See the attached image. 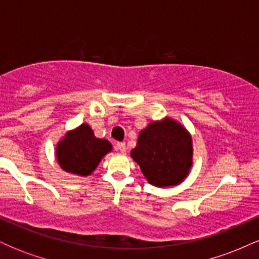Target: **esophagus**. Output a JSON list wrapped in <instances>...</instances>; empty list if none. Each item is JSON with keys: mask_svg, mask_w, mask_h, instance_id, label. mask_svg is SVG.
I'll return each mask as SVG.
<instances>
[{"mask_svg": "<svg viewBox=\"0 0 259 259\" xmlns=\"http://www.w3.org/2000/svg\"><path fill=\"white\" fill-rule=\"evenodd\" d=\"M117 150L119 151L120 153H125L126 152V145H125V142H118L117 144Z\"/></svg>", "mask_w": 259, "mask_h": 259, "instance_id": "esophagus-1", "label": "esophagus"}]
</instances>
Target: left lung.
Wrapping results in <instances>:
<instances>
[{"mask_svg":"<svg viewBox=\"0 0 259 259\" xmlns=\"http://www.w3.org/2000/svg\"><path fill=\"white\" fill-rule=\"evenodd\" d=\"M132 157L154 186L180 184L192 165L191 136L181 124L165 118L152 121L139 135Z\"/></svg>","mask_w":259,"mask_h":259,"instance_id":"8db88e82","label":"left lung"}]
</instances>
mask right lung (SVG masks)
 I'll return each instance as SVG.
<instances>
[{
    "instance_id": "1",
    "label": "right lung",
    "mask_w": 259,
    "mask_h": 259,
    "mask_svg": "<svg viewBox=\"0 0 259 259\" xmlns=\"http://www.w3.org/2000/svg\"><path fill=\"white\" fill-rule=\"evenodd\" d=\"M112 151L111 142L97 139L88 124L68 132L56 148L58 164L68 173L88 177L100 160Z\"/></svg>"
}]
</instances>
